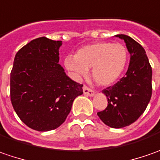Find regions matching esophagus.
I'll return each mask as SVG.
<instances>
[{
  "label": "esophagus",
  "mask_w": 160,
  "mask_h": 160,
  "mask_svg": "<svg viewBox=\"0 0 160 160\" xmlns=\"http://www.w3.org/2000/svg\"><path fill=\"white\" fill-rule=\"evenodd\" d=\"M83 93L85 96H88V97H94L95 96V91L88 88L87 86L83 87Z\"/></svg>",
  "instance_id": "esophagus-1"
}]
</instances>
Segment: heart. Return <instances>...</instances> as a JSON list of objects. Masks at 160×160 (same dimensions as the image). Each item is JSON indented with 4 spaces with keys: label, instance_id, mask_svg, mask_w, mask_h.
<instances>
[{
    "label": "heart",
    "instance_id": "obj_1",
    "mask_svg": "<svg viewBox=\"0 0 160 160\" xmlns=\"http://www.w3.org/2000/svg\"><path fill=\"white\" fill-rule=\"evenodd\" d=\"M128 58L127 48L120 43L95 42L77 50L75 57L68 56L63 61L65 69L79 80L92 68V76L97 84L111 86L124 72Z\"/></svg>",
    "mask_w": 160,
    "mask_h": 160
}]
</instances>
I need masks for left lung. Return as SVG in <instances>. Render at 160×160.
I'll list each match as a JSON object with an SVG mask.
<instances>
[{"label": "left lung", "mask_w": 160, "mask_h": 160, "mask_svg": "<svg viewBox=\"0 0 160 160\" xmlns=\"http://www.w3.org/2000/svg\"><path fill=\"white\" fill-rule=\"evenodd\" d=\"M115 36L126 43L129 66L125 77L102 90L108 105L97 115L105 125L121 128L134 123L144 112L152 97V70L144 48L138 42L125 34Z\"/></svg>", "instance_id": "8db88e82"}]
</instances>
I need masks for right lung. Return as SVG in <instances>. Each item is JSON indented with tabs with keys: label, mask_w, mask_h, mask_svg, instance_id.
Returning <instances> with one entry per match:
<instances>
[{
	"label": "right lung",
	"mask_w": 160,
	"mask_h": 160,
	"mask_svg": "<svg viewBox=\"0 0 160 160\" xmlns=\"http://www.w3.org/2000/svg\"><path fill=\"white\" fill-rule=\"evenodd\" d=\"M61 41L41 37L16 54L10 72L15 112L30 128L49 131L64 122L83 85L71 80L59 62Z\"/></svg>",
	"instance_id": "1"
}]
</instances>
